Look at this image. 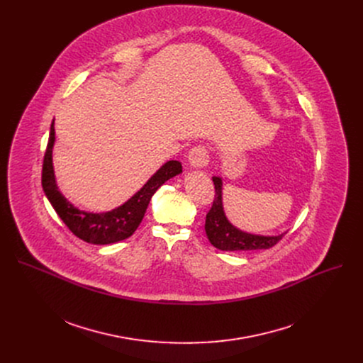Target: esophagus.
<instances>
[{
    "instance_id": "1",
    "label": "esophagus",
    "mask_w": 363,
    "mask_h": 363,
    "mask_svg": "<svg viewBox=\"0 0 363 363\" xmlns=\"http://www.w3.org/2000/svg\"><path fill=\"white\" fill-rule=\"evenodd\" d=\"M188 162L192 168H203L208 165L210 162V155H208V149L202 145L194 146L189 152H188Z\"/></svg>"
}]
</instances>
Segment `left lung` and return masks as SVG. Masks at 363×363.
Instances as JSON below:
<instances>
[{
    "mask_svg": "<svg viewBox=\"0 0 363 363\" xmlns=\"http://www.w3.org/2000/svg\"><path fill=\"white\" fill-rule=\"evenodd\" d=\"M216 196L211 210L205 218V233L210 242L223 251H250L263 250L276 245L283 235H257L238 230L225 217L223 206V181L220 177H213Z\"/></svg>",
    "mask_w": 363,
    "mask_h": 363,
    "instance_id": "obj_1",
    "label": "left lung"
}]
</instances>
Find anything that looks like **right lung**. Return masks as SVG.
<instances>
[{
	"instance_id": "add662e5",
	"label": "right lung",
	"mask_w": 363,
	"mask_h": 363,
	"mask_svg": "<svg viewBox=\"0 0 363 363\" xmlns=\"http://www.w3.org/2000/svg\"><path fill=\"white\" fill-rule=\"evenodd\" d=\"M55 121L51 122L50 138L44 155L41 185L50 203L53 205L57 216L69 227V230L80 240L90 244H113L129 238L143 220L152 195L168 179L182 172V165L178 161L164 164L150 179L125 203L108 213H86L69 202L59 191L55 169H53V146H55Z\"/></svg>"
}]
</instances>
